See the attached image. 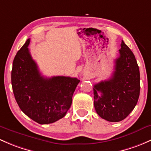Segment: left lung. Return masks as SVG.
I'll use <instances>...</instances> for the list:
<instances>
[{
  "mask_svg": "<svg viewBox=\"0 0 151 151\" xmlns=\"http://www.w3.org/2000/svg\"><path fill=\"white\" fill-rule=\"evenodd\" d=\"M113 75L94 85V106L102 119L111 122L124 119L134 109L140 90L139 70L134 55L122 40Z\"/></svg>",
  "mask_w": 151,
  "mask_h": 151,
  "instance_id": "8db88e82",
  "label": "left lung"
}]
</instances>
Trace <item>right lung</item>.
Masks as SVG:
<instances>
[{"instance_id":"right-lung-1","label":"right lung","mask_w":151,"mask_h":151,"mask_svg":"<svg viewBox=\"0 0 151 151\" xmlns=\"http://www.w3.org/2000/svg\"><path fill=\"white\" fill-rule=\"evenodd\" d=\"M30 39L17 52L12 71L14 97L20 109L40 124L63 118L71 107L74 92L80 80L63 76L50 78L41 75L30 55Z\"/></svg>"}]
</instances>
